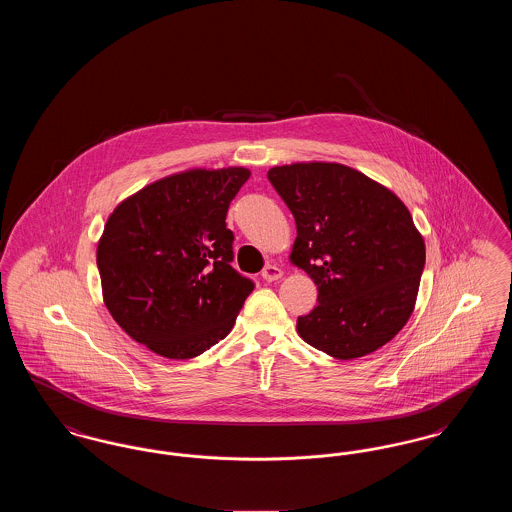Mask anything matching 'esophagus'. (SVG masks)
<instances>
[{
	"label": "esophagus",
	"instance_id": "obj_1",
	"mask_svg": "<svg viewBox=\"0 0 512 512\" xmlns=\"http://www.w3.org/2000/svg\"><path fill=\"white\" fill-rule=\"evenodd\" d=\"M282 268L276 267V265H267V267L263 268V272H261V276H263V280H267V282H274V280H280L282 278Z\"/></svg>",
	"mask_w": 512,
	"mask_h": 512
}]
</instances>
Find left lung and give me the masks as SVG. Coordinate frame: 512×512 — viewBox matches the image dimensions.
<instances>
[{"instance_id": "8db88e82", "label": "left lung", "mask_w": 512, "mask_h": 512, "mask_svg": "<svg viewBox=\"0 0 512 512\" xmlns=\"http://www.w3.org/2000/svg\"><path fill=\"white\" fill-rule=\"evenodd\" d=\"M268 180L297 226L290 259L318 288L317 307L297 318L299 336L341 361L388 343L413 313L426 263L409 209L338 163L274 167Z\"/></svg>"}]
</instances>
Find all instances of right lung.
Here are the masks:
<instances>
[{
  "instance_id": "right-lung-1",
  "label": "right lung",
  "mask_w": 512,
  "mask_h": 512,
  "mask_svg": "<svg viewBox=\"0 0 512 512\" xmlns=\"http://www.w3.org/2000/svg\"><path fill=\"white\" fill-rule=\"evenodd\" d=\"M251 172H180L130 195L98 245L105 307L132 340L192 359L228 336L255 284L236 268L230 201Z\"/></svg>"
}]
</instances>
